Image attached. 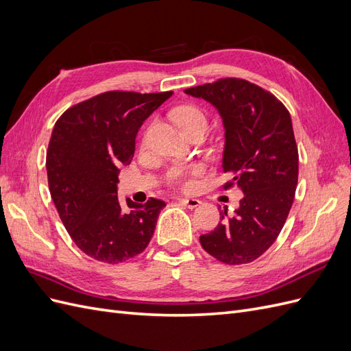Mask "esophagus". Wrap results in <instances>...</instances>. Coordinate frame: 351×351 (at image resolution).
Instances as JSON below:
<instances>
[{"mask_svg":"<svg viewBox=\"0 0 351 351\" xmlns=\"http://www.w3.org/2000/svg\"><path fill=\"white\" fill-rule=\"evenodd\" d=\"M178 202H180V205H183V206H186L189 209H195V208H197L200 205V200L199 199H192V197H190V199L189 197H180Z\"/></svg>","mask_w":351,"mask_h":351,"instance_id":"34e87169","label":"esophagus"}]
</instances>
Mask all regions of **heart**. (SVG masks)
<instances>
[{"label":"heart","instance_id":"1","mask_svg":"<svg viewBox=\"0 0 351 351\" xmlns=\"http://www.w3.org/2000/svg\"><path fill=\"white\" fill-rule=\"evenodd\" d=\"M173 119L180 125V129H182V130H184L186 127L193 125L196 123H205L204 114H202L195 107H182L178 110H174L173 111ZM196 173H199L197 167H193V168H174L168 173L167 178L171 184L187 189V187L192 186V178H190V177L196 174Z\"/></svg>","mask_w":351,"mask_h":351}]
</instances>
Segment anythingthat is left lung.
<instances>
[{"label":"left lung","mask_w":351,"mask_h":351,"mask_svg":"<svg viewBox=\"0 0 351 351\" xmlns=\"http://www.w3.org/2000/svg\"><path fill=\"white\" fill-rule=\"evenodd\" d=\"M184 93L205 99L221 115L222 169L232 176L226 187L237 184L244 195L234 214L224 209L217 228L200 236L202 247L227 265L253 262L277 240L294 200L299 154L290 112L243 79H219Z\"/></svg>","instance_id":"8db88e82"}]
</instances>
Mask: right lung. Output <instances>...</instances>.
<instances>
[{
  "mask_svg": "<svg viewBox=\"0 0 351 351\" xmlns=\"http://www.w3.org/2000/svg\"><path fill=\"white\" fill-rule=\"evenodd\" d=\"M173 95L112 90L69 108L57 120L47 152L51 197L76 246L104 263H121L149 244L165 202L125 199L117 183L134 154L143 121Z\"/></svg>",
  "mask_w": 351,
  "mask_h": 351,
  "instance_id": "obj_1",
  "label": "right lung"
}]
</instances>
